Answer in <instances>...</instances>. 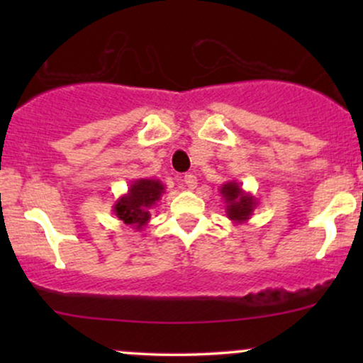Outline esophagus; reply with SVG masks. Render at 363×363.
Wrapping results in <instances>:
<instances>
[{
    "instance_id": "esophagus-1",
    "label": "esophagus",
    "mask_w": 363,
    "mask_h": 363,
    "mask_svg": "<svg viewBox=\"0 0 363 363\" xmlns=\"http://www.w3.org/2000/svg\"><path fill=\"white\" fill-rule=\"evenodd\" d=\"M184 186L187 189H194L196 186H198V177L194 176V174H186L184 176Z\"/></svg>"
}]
</instances>
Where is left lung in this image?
I'll return each instance as SVG.
<instances>
[{"label":"left lung","mask_w":363,"mask_h":363,"mask_svg":"<svg viewBox=\"0 0 363 363\" xmlns=\"http://www.w3.org/2000/svg\"><path fill=\"white\" fill-rule=\"evenodd\" d=\"M220 194L225 203V213L235 225H242L249 222L254 213V208L257 206L256 198L251 193H245L239 182L230 181L220 186Z\"/></svg>","instance_id":"obj_1"}]
</instances>
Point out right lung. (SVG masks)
Returning a JSON list of instances; mask_svg holds the SVG:
<instances>
[{
  "label": "right lung",
  "instance_id": "add662e5",
  "mask_svg": "<svg viewBox=\"0 0 363 363\" xmlns=\"http://www.w3.org/2000/svg\"><path fill=\"white\" fill-rule=\"evenodd\" d=\"M165 186L158 179H135L128 187V193L119 196L112 205V211L126 227L143 230L150 222V210L157 206Z\"/></svg>",
  "mask_w": 363,
  "mask_h": 363
}]
</instances>
